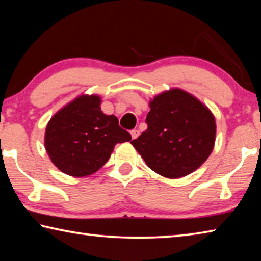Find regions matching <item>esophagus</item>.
<instances>
[{
	"instance_id": "esophagus-1",
	"label": "esophagus",
	"mask_w": 261,
	"mask_h": 261,
	"mask_svg": "<svg viewBox=\"0 0 261 261\" xmlns=\"http://www.w3.org/2000/svg\"><path fill=\"white\" fill-rule=\"evenodd\" d=\"M130 134H131L132 139H137V138H138V136L140 135V131L137 130V129H134V130L130 131Z\"/></svg>"
}]
</instances>
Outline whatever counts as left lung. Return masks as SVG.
Segmentation results:
<instances>
[{
	"mask_svg": "<svg viewBox=\"0 0 261 261\" xmlns=\"http://www.w3.org/2000/svg\"><path fill=\"white\" fill-rule=\"evenodd\" d=\"M147 129L131 141L146 165L166 178L197 170L214 148L213 113L196 96L171 88L149 101Z\"/></svg>",
	"mask_w": 261,
	"mask_h": 261,
	"instance_id": "obj_1",
	"label": "left lung"
}]
</instances>
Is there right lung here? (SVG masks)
Masks as SVG:
<instances>
[{"mask_svg":"<svg viewBox=\"0 0 261 261\" xmlns=\"http://www.w3.org/2000/svg\"><path fill=\"white\" fill-rule=\"evenodd\" d=\"M101 98L82 94L62 107L46 126L45 148L62 173L85 177L98 171L115 145L131 140L115 115L101 110Z\"/></svg>","mask_w":261,"mask_h":261,"instance_id":"right-lung-1","label":"right lung"}]
</instances>
